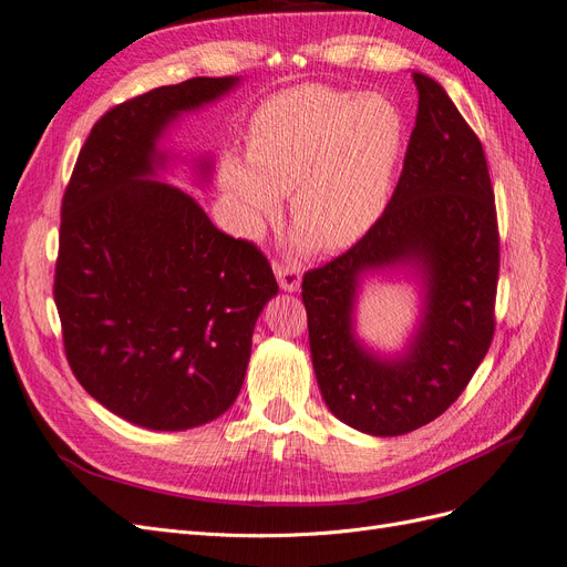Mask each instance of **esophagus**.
<instances>
[{
	"mask_svg": "<svg viewBox=\"0 0 567 567\" xmlns=\"http://www.w3.org/2000/svg\"><path fill=\"white\" fill-rule=\"evenodd\" d=\"M271 267H274V274H277L279 286L284 290H298L300 288L302 271H300V265L296 260H274Z\"/></svg>",
	"mask_w": 567,
	"mask_h": 567,
	"instance_id": "34e87169",
	"label": "esophagus"
}]
</instances>
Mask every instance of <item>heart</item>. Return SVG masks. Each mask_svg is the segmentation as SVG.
<instances>
[{
    "label": "heart",
    "mask_w": 567,
    "mask_h": 567,
    "mask_svg": "<svg viewBox=\"0 0 567 567\" xmlns=\"http://www.w3.org/2000/svg\"><path fill=\"white\" fill-rule=\"evenodd\" d=\"M404 144V117L381 94L302 84L255 111L246 161L227 153L219 184L238 234L257 236L288 194L296 229L321 252L346 250L383 215Z\"/></svg>",
    "instance_id": "b5f03b06"
}]
</instances>
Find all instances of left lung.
<instances>
[{"label": "left lung", "instance_id": "1", "mask_svg": "<svg viewBox=\"0 0 567 567\" xmlns=\"http://www.w3.org/2000/svg\"><path fill=\"white\" fill-rule=\"evenodd\" d=\"M416 127L379 221L342 255L302 277L321 398L369 435H404L444 414L494 338L499 227L483 144L435 80L414 73ZM424 269L426 315L410 352L385 363L358 346L351 307L369 268Z\"/></svg>", "mask_w": 567, "mask_h": 567}]
</instances>
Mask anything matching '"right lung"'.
Segmentation results:
<instances>
[{
	"instance_id": "add662e5",
	"label": "right lung",
	"mask_w": 567,
	"mask_h": 567,
	"mask_svg": "<svg viewBox=\"0 0 567 567\" xmlns=\"http://www.w3.org/2000/svg\"><path fill=\"white\" fill-rule=\"evenodd\" d=\"M238 78H192L123 101L80 148L61 200L54 300L75 379L151 431L217 419L244 385L277 279L262 250L219 231L179 186L151 179L182 111Z\"/></svg>"
}]
</instances>
